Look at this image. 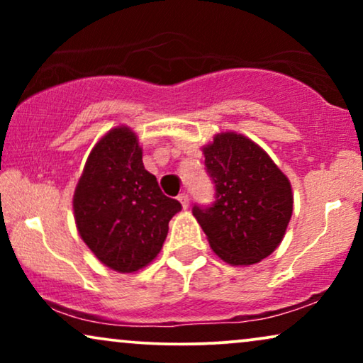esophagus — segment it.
I'll return each instance as SVG.
<instances>
[{
  "label": "esophagus",
  "mask_w": 363,
  "mask_h": 363,
  "mask_svg": "<svg viewBox=\"0 0 363 363\" xmlns=\"http://www.w3.org/2000/svg\"><path fill=\"white\" fill-rule=\"evenodd\" d=\"M178 200H180V203H182V206H183V208H185V210H186V208H188V205H190V198H188V195H186V193H182V195H180V196H178Z\"/></svg>",
  "instance_id": "1"
}]
</instances>
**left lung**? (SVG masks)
<instances>
[{
	"mask_svg": "<svg viewBox=\"0 0 363 363\" xmlns=\"http://www.w3.org/2000/svg\"><path fill=\"white\" fill-rule=\"evenodd\" d=\"M203 153L215 201L195 205L193 215L223 261L256 264L284 238L292 216L291 183L259 145L240 133H220Z\"/></svg>",
	"mask_w": 363,
	"mask_h": 363,
	"instance_id": "obj_1",
	"label": "left lung"
}]
</instances>
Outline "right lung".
<instances>
[{
    "instance_id": "add662e5",
    "label": "right lung",
    "mask_w": 363,
    "mask_h": 363,
    "mask_svg": "<svg viewBox=\"0 0 363 363\" xmlns=\"http://www.w3.org/2000/svg\"><path fill=\"white\" fill-rule=\"evenodd\" d=\"M182 210L163 195L142 162L130 128L117 127L97 142L74 193L77 231L99 261L118 272L142 269L155 259L168 221Z\"/></svg>"
}]
</instances>
